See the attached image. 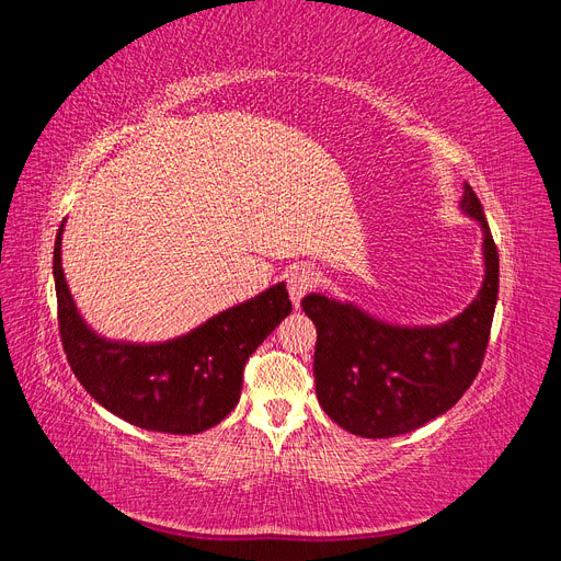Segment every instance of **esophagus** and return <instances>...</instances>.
I'll return each instance as SVG.
<instances>
[{
    "instance_id": "1",
    "label": "esophagus",
    "mask_w": 561,
    "mask_h": 561,
    "mask_svg": "<svg viewBox=\"0 0 561 561\" xmlns=\"http://www.w3.org/2000/svg\"><path fill=\"white\" fill-rule=\"evenodd\" d=\"M313 285H316V274L311 268H295L287 274V290H290L295 309L301 307V299L311 293Z\"/></svg>"
}]
</instances>
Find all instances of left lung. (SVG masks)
Wrapping results in <instances>:
<instances>
[{
  "label": "left lung",
  "mask_w": 561,
  "mask_h": 561,
  "mask_svg": "<svg viewBox=\"0 0 561 561\" xmlns=\"http://www.w3.org/2000/svg\"><path fill=\"white\" fill-rule=\"evenodd\" d=\"M458 210L480 225L484 264L480 290L461 313L437 325H400L322 293L301 301L318 330V402L353 435L396 437L426 426L478 377L499 299V252L468 182Z\"/></svg>",
  "instance_id": "left-lung-1"
}]
</instances>
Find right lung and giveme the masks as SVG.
Segmentation results:
<instances>
[{
	"label": "right lung",
	"instance_id": "1",
	"mask_svg": "<svg viewBox=\"0 0 561 561\" xmlns=\"http://www.w3.org/2000/svg\"><path fill=\"white\" fill-rule=\"evenodd\" d=\"M62 231L65 222L54 248L58 325L81 386L107 412L145 431L196 435L217 426L239 404L245 360L293 311L285 283L165 342L107 339L77 309L62 268Z\"/></svg>",
	"mask_w": 561,
	"mask_h": 561
}]
</instances>
